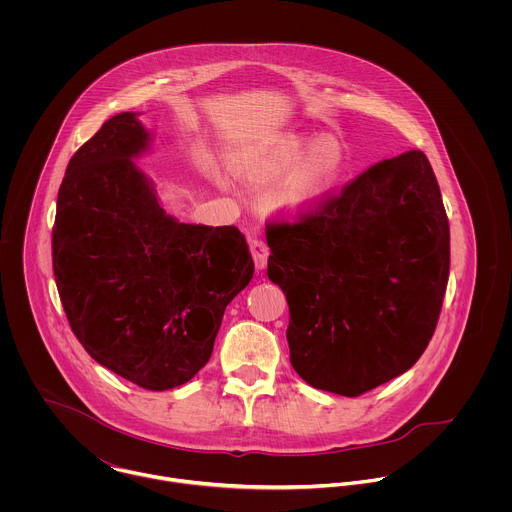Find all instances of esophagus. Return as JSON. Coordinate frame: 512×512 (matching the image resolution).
<instances>
[{
    "mask_svg": "<svg viewBox=\"0 0 512 512\" xmlns=\"http://www.w3.org/2000/svg\"><path fill=\"white\" fill-rule=\"evenodd\" d=\"M248 248H250V254H252V258H254L256 268H258V270L266 268L268 256H270L268 244H266L262 238H258V236H250V238H248Z\"/></svg>",
    "mask_w": 512,
    "mask_h": 512,
    "instance_id": "esophagus-1",
    "label": "esophagus"
}]
</instances>
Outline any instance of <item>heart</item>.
I'll return each mask as SVG.
<instances>
[{
  "label": "heart",
  "instance_id": "obj_1",
  "mask_svg": "<svg viewBox=\"0 0 512 512\" xmlns=\"http://www.w3.org/2000/svg\"><path fill=\"white\" fill-rule=\"evenodd\" d=\"M347 157L333 136L284 134L252 151L236 165V173L252 181H272L288 170L278 199L288 209H311L323 201L343 179Z\"/></svg>",
  "mask_w": 512,
  "mask_h": 512
}]
</instances>
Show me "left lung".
<instances>
[{
    "mask_svg": "<svg viewBox=\"0 0 512 512\" xmlns=\"http://www.w3.org/2000/svg\"><path fill=\"white\" fill-rule=\"evenodd\" d=\"M266 240L268 278L290 305V361L307 384L355 398L416 365L449 278V220L424 151L268 220Z\"/></svg>",
    "mask_w": 512,
    "mask_h": 512,
    "instance_id": "left-lung-1",
    "label": "left lung"
}]
</instances>
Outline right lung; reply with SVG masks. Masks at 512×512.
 <instances>
[{"label": "right lung", "mask_w": 512, "mask_h": 512, "mask_svg": "<svg viewBox=\"0 0 512 512\" xmlns=\"http://www.w3.org/2000/svg\"><path fill=\"white\" fill-rule=\"evenodd\" d=\"M147 142L136 114L122 112L78 147L57 197L53 272L84 351L146 390H167L209 363L254 262L236 226L165 215L130 159Z\"/></svg>", "instance_id": "1"}]
</instances>
